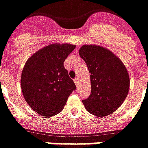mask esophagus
I'll list each match as a JSON object with an SVG mask.
<instances>
[{
    "label": "esophagus",
    "instance_id": "1",
    "mask_svg": "<svg viewBox=\"0 0 148 148\" xmlns=\"http://www.w3.org/2000/svg\"><path fill=\"white\" fill-rule=\"evenodd\" d=\"M74 80V83H75V84H76V86H78V84H79V79H78L77 77H76Z\"/></svg>",
    "mask_w": 148,
    "mask_h": 148
}]
</instances>
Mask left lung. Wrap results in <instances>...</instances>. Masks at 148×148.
I'll list each match as a JSON object with an SVG mask.
<instances>
[{"label": "left lung", "instance_id": "left-lung-1", "mask_svg": "<svg viewBox=\"0 0 148 148\" xmlns=\"http://www.w3.org/2000/svg\"><path fill=\"white\" fill-rule=\"evenodd\" d=\"M79 55L90 73L91 93L82 102L87 111L106 116L122 105L129 90L128 71L112 51L98 45H83Z\"/></svg>", "mask_w": 148, "mask_h": 148}]
</instances>
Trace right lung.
<instances>
[{
    "instance_id": "right-lung-1",
    "label": "right lung",
    "mask_w": 148,
    "mask_h": 148,
    "mask_svg": "<svg viewBox=\"0 0 148 148\" xmlns=\"http://www.w3.org/2000/svg\"><path fill=\"white\" fill-rule=\"evenodd\" d=\"M70 44H52L27 60L21 75V88L26 103L37 113L53 116L62 111L76 90L64 62L75 49Z\"/></svg>"
}]
</instances>
